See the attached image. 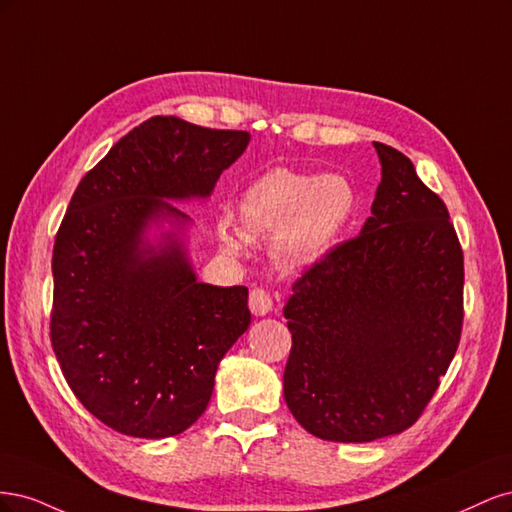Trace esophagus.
<instances>
[{
  "label": "esophagus",
  "instance_id": "esophagus-1",
  "mask_svg": "<svg viewBox=\"0 0 512 512\" xmlns=\"http://www.w3.org/2000/svg\"><path fill=\"white\" fill-rule=\"evenodd\" d=\"M250 309L254 316H267L273 309V299L265 288H254L250 292Z\"/></svg>",
  "mask_w": 512,
  "mask_h": 512
}]
</instances>
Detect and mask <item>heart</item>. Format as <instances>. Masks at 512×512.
Masks as SVG:
<instances>
[{
  "label": "heart",
  "mask_w": 512,
  "mask_h": 512,
  "mask_svg": "<svg viewBox=\"0 0 512 512\" xmlns=\"http://www.w3.org/2000/svg\"><path fill=\"white\" fill-rule=\"evenodd\" d=\"M356 211V190L342 175H307L286 166L267 170L243 190L237 230L222 226L224 247L237 252L241 239H272L277 260L307 267L329 250Z\"/></svg>",
  "instance_id": "b5f03b06"
}]
</instances>
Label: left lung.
Instances as JSON below:
<instances>
[{
	"label": "left lung",
	"instance_id": "8db88e82",
	"mask_svg": "<svg viewBox=\"0 0 512 512\" xmlns=\"http://www.w3.org/2000/svg\"><path fill=\"white\" fill-rule=\"evenodd\" d=\"M382 164L371 218L292 284L284 399L312 436L371 442L412 427L463 327V252L442 198L404 153Z\"/></svg>",
	"mask_w": 512,
	"mask_h": 512
}]
</instances>
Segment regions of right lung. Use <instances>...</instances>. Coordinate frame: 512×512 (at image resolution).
I'll return each mask as SVG.
<instances>
[{
    "label": "right lung",
    "mask_w": 512,
    "mask_h": 512,
    "mask_svg": "<svg viewBox=\"0 0 512 512\" xmlns=\"http://www.w3.org/2000/svg\"><path fill=\"white\" fill-rule=\"evenodd\" d=\"M250 143L243 130L151 117L76 188L53 245L51 344L68 386L98 421L134 438H170L207 410L215 371L247 331L245 286L196 280L170 200L207 198Z\"/></svg>",
    "instance_id": "obj_1"
}]
</instances>
